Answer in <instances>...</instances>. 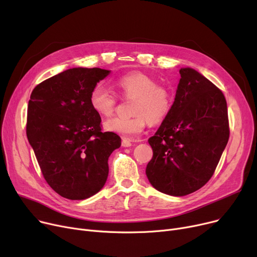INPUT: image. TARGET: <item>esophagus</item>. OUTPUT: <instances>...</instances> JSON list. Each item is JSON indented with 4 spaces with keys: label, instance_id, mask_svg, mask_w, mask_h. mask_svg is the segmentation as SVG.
<instances>
[{
    "label": "esophagus",
    "instance_id": "obj_1",
    "mask_svg": "<svg viewBox=\"0 0 257 257\" xmlns=\"http://www.w3.org/2000/svg\"><path fill=\"white\" fill-rule=\"evenodd\" d=\"M121 146L123 147H131L132 146V141H130L129 139H123V141H121Z\"/></svg>",
    "mask_w": 257,
    "mask_h": 257
}]
</instances>
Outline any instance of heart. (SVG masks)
Segmentation results:
<instances>
[{
    "label": "heart",
    "mask_w": 257,
    "mask_h": 257,
    "mask_svg": "<svg viewBox=\"0 0 257 257\" xmlns=\"http://www.w3.org/2000/svg\"><path fill=\"white\" fill-rule=\"evenodd\" d=\"M120 96L133 99L130 117H113L106 120V130L125 138L141 133L148 121L158 124L170 114L174 104V92L166 84L143 72H131L115 81ZM89 104L99 115L111 116L117 105V98L101 84L94 86L89 93Z\"/></svg>",
    "instance_id": "obj_1"
}]
</instances>
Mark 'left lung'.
Here are the masks:
<instances>
[{
	"label": "left lung",
	"instance_id": "left-lung-1",
	"mask_svg": "<svg viewBox=\"0 0 257 257\" xmlns=\"http://www.w3.org/2000/svg\"><path fill=\"white\" fill-rule=\"evenodd\" d=\"M179 73L172 110L148 141L153 157L146 169L157 191L177 197L208 182L230 133L222 90L190 67Z\"/></svg>",
	"mask_w": 257,
	"mask_h": 257
}]
</instances>
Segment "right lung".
Masks as SVG:
<instances>
[{
    "label": "right lung",
    "instance_id": "1",
    "mask_svg": "<svg viewBox=\"0 0 257 257\" xmlns=\"http://www.w3.org/2000/svg\"><path fill=\"white\" fill-rule=\"evenodd\" d=\"M109 71L74 67L34 87L27 113V138L47 183L58 195L84 200L108 177V158L120 147L114 132L102 131L89 93Z\"/></svg>",
    "mask_w": 257,
    "mask_h": 257
}]
</instances>
